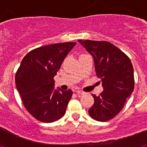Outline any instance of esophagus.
<instances>
[{
	"label": "esophagus",
	"mask_w": 147,
	"mask_h": 147,
	"mask_svg": "<svg viewBox=\"0 0 147 147\" xmlns=\"http://www.w3.org/2000/svg\"><path fill=\"white\" fill-rule=\"evenodd\" d=\"M76 93L79 95H82L85 93L83 91H82V90H76Z\"/></svg>",
	"instance_id": "34e87169"
}]
</instances>
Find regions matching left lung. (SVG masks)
<instances>
[{
    "label": "left lung",
    "mask_w": 147,
    "mask_h": 147,
    "mask_svg": "<svg viewBox=\"0 0 147 147\" xmlns=\"http://www.w3.org/2000/svg\"><path fill=\"white\" fill-rule=\"evenodd\" d=\"M78 41L94 59L97 76L102 80L104 90L93 94L94 104L88 110L92 119L107 121L123 109L127 98L134 89V72L127 54L107 41Z\"/></svg>",
    "instance_id": "obj_1"
}]
</instances>
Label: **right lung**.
I'll return each mask as SVG.
<instances>
[{
    "instance_id": "obj_1",
    "label": "right lung",
    "mask_w": 147,
    "mask_h": 147,
    "mask_svg": "<svg viewBox=\"0 0 147 147\" xmlns=\"http://www.w3.org/2000/svg\"><path fill=\"white\" fill-rule=\"evenodd\" d=\"M76 42L41 46L24 57L15 75L23 105L34 118L45 123L59 120L65 113L73 92L54 90V77Z\"/></svg>"
}]
</instances>
